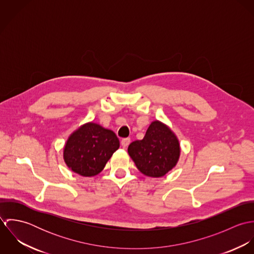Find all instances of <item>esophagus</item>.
<instances>
[{"label":"esophagus","instance_id":"34e87169","mask_svg":"<svg viewBox=\"0 0 254 254\" xmlns=\"http://www.w3.org/2000/svg\"><path fill=\"white\" fill-rule=\"evenodd\" d=\"M130 142H131L130 138H124V139L121 140V145H122L123 147H127L129 144H130Z\"/></svg>","mask_w":254,"mask_h":254}]
</instances>
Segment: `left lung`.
Segmentation results:
<instances>
[{"instance_id":"left-lung-1","label":"left lung","mask_w":254,"mask_h":254,"mask_svg":"<svg viewBox=\"0 0 254 254\" xmlns=\"http://www.w3.org/2000/svg\"><path fill=\"white\" fill-rule=\"evenodd\" d=\"M128 153L144 175L158 178L176 166L180 144L167 125L155 120L147 128L143 140L129 145Z\"/></svg>"}]
</instances>
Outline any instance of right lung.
Wrapping results in <instances>:
<instances>
[{"mask_svg": "<svg viewBox=\"0 0 254 254\" xmlns=\"http://www.w3.org/2000/svg\"><path fill=\"white\" fill-rule=\"evenodd\" d=\"M118 147L119 140L113 131L89 122L69 136L64 149V159L73 172L92 177L103 171Z\"/></svg>", "mask_w": 254, "mask_h": 254, "instance_id": "add662e5", "label": "right lung"}]
</instances>
